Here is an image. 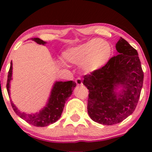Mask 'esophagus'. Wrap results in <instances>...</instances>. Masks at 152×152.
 I'll return each mask as SVG.
<instances>
[{
    "instance_id": "obj_1",
    "label": "esophagus",
    "mask_w": 152,
    "mask_h": 152,
    "mask_svg": "<svg viewBox=\"0 0 152 152\" xmlns=\"http://www.w3.org/2000/svg\"><path fill=\"white\" fill-rule=\"evenodd\" d=\"M75 82H76V83L78 85V86H81V85H83V83H82L81 79L80 78H76V81H75Z\"/></svg>"
}]
</instances>
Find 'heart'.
<instances>
[{
    "instance_id": "1",
    "label": "heart",
    "mask_w": 152,
    "mask_h": 152,
    "mask_svg": "<svg viewBox=\"0 0 152 152\" xmlns=\"http://www.w3.org/2000/svg\"><path fill=\"white\" fill-rule=\"evenodd\" d=\"M111 54L109 43L95 38L66 50L63 53V58L70 64L81 65L84 72L92 73L105 65Z\"/></svg>"
}]
</instances>
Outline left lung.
<instances>
[{"mask_svg": "<svg viewBox=\"0 0 152 152\" xmlns=\"http://www.w3.org/2000/svg\"><path fill=\"white\" fill-rule=\"evenodd\" d=\"M118 55L99 70L83 76L88 89V113L104 125L120 123L134 112L143 86L144 72L137 50L121 38L116 44ZM123 86L121 93L116 87Z\"/></svg>", "mask_w": 152, "mask_h": 152, "instance_id": "8db88e82", "label": "left lung"}]
</instances>
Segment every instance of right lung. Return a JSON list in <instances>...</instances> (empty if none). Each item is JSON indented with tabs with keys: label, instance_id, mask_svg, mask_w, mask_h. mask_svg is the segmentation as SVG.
<instances>
[{
	"label": "right lung",
	"instance_id": "add662e5",
	"mask_svg": "<svg viewBox=\"0 0 152 152\" xmlns=\"http://www.w3.org/2000/svg\"><path fill=\"white\" fill-rule=\"evenodd\" d=\"M31 39L38 44L44 45L46 43L45 41L38 38H34ZM12 66L13 64L11 61L6 84L8 95H10V81L12 78V69H13ZM76 86V83L72 81L56 82L51 90L50 98L48 99V102L46 104V106H45L41 111H40V112H37L36 114H28L24 112H20L12 102L10 103L15 114L24 121L35 126H46L55 123L59 119L64 110L66 101L69 99V97H70Z\"/></svg>",
	"mask_w": 152,
	"mask_h": 152
}]
</instances>
